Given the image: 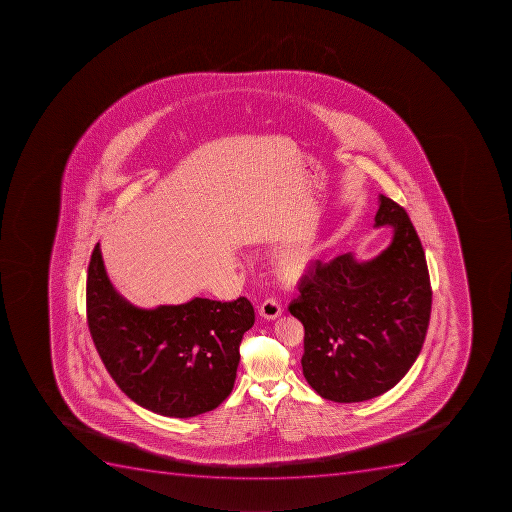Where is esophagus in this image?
Segmentation results:
<instances>
[{"mask_svg": "<svg viewBox=\"0 0 512 512\" xmlns=\"http://www.w3.org/2000/svg\"><path fill=\"white\" fill-rule=\"evenodd\" d=\"M280 314H282V306H280L279 301L274 300V298H267V300L259 306V316H261V318L274 321V319L279 318Z\"/></svg>", "mask_w": 512, "mask_h": 512, "instance_id": "obj_1", "label": "esophagus"}]
</instances>
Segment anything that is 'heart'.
Listing matches in <instances>:
<instances>
[{"instance_id":"1","label":"heart","mask_w":512,"mask_h":512,"mask_svg":"<svg viewBox=\"0 0 512 512\" xmlns=\"http://www.w3.org/2000/svg\"><path fill=\"white\" fill-rule=\"evenodd\" d=\"M313 266V253L305 248H295L280 254L275 259L274 271L277 279L287 285H297L305 279Z\"/></svg>"}]
</instances>
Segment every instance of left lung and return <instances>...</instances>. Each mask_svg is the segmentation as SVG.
I'll return each mask as SVG.
<instances>
[{
    "label": "left lung",
    "mask_w": 512,
    "mask_h": 512,
    "mask_svg": "<svg viewBox=\"0 0 512 512\" xmlns=\"http://www.w3.org/2000/svg\"><path fill=\"white\" fill-rule=\"evenodd\" d=\"M374 222L394 230L386 250L370 261L347 253L316 262L288 306L305 327L306 381L339 404L396 386L420 355L430 324V274L410 217L379 194Z\"/></svg>",
    "instance_id": "left-lung-1"
}]
</instances>
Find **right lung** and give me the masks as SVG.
I'll return each mask as SVG.
<instances>
[{
	"instance_id": "right-lung-1",
	"label": "right lung",
	"mask_w": 512,
	"mask_h": 512,
	"mask_svg": "<svg viewBox=\"0 0 512 512\" xmlns=\"http://www.w3.org/2000/svg\"><path fill=\"white\" fill-rule=\"evenodd\" d=\"M87 324L116 386L164 417L191 418L232 392L240 344L254 324L250 300L193 298L144 310L113 288L100 245L87 271Z\"/></svg>"
}]
</instances>
